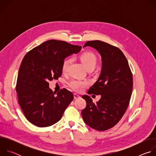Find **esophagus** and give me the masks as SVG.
Listing matches in <instances>:
<instances>
[{
	"label": "esophagus",
	"instance_id": "1",
	"mask_svg": "<svg viewBox=\"0 0 156 156\" xmlns=\"http://www.w3.org/2000/svg\"><path fill=\"white\" fill-rule=\"evenodd\" d=\"M73 96H74V99H76L80 98V96L79 94H76V93H75V94H73Z\"/></svg>",
	"mask_w": 156,
	"mask_h": 156
}]
</instances>
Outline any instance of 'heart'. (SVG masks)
Returning a JSON list of instances; mask_svg holds the SVG:
<instances>
[{
    "label": "heart",
    "mask_w": 156,
    "mask_h": 156,
    "mask_svg": "<svg viewBox=\"0 0 156 156\" xmlns=\"http://www.w3.org/2000/svg\"><path fill=\"white\" fill-rule=\"evenodd\" d=\"M80 59L87 70L88 69H94L98 64V58L96 55L92 52H87L82 54L80 55ZM71 62L72 59L70 58H66L63 61L62 64V70L63 72L67 71ZM69 85L73 90L77 92H81L84 88L88 86L89 83L85 80L73 79L69 83Z\"/></svg>",
    "instance_id": "heart-1"
}]
</instances>
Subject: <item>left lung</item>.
Returning a JSON list of instances; mask_svg holds the SVG:
<instances>
[{
	"label": "left lung",
	"mask_w": 156,
	"mask_h": 156,
	"mask_svg": "<svg viewBox=\"0 0 156 156\" xmlns=\"http://www.w3.org/2000/svg\"><path fill=\"white\" fill-rule=\"evenodd\" d=\"M86 46L96 49L102 62L100 76L87 94H100L101 98L94 103L90 96L83 95L86 106L81 115L88 126L105 131L114 127L126 112L133 90V74L119 48L98 40L87 41L84 47Z\"/></svg>",
	"instance_id": "left-lung-1"
}]
</instances>
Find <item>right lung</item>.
I'll list each match as a JSON object with an SVG mask.
<instances>
[{"label": "right lung", "instance_id": "add662e5", "mask_svg": "<svg viewBox=\"0 0 156 156\" xmlns=\"http://www.w3.org/2000/svg\"><path fill=\"white\" fill-rule=\"evenodd\" d=\"M81 49V46L52 39L25 55L18 73L16 91L18 104L32 124L39 127L55 124L73 101L72 92L63 88L55 94L49 88V82L61 76L64 59Z\"/></svg>", "mask_w": 156, "mask_h": 156}]
</instances>
